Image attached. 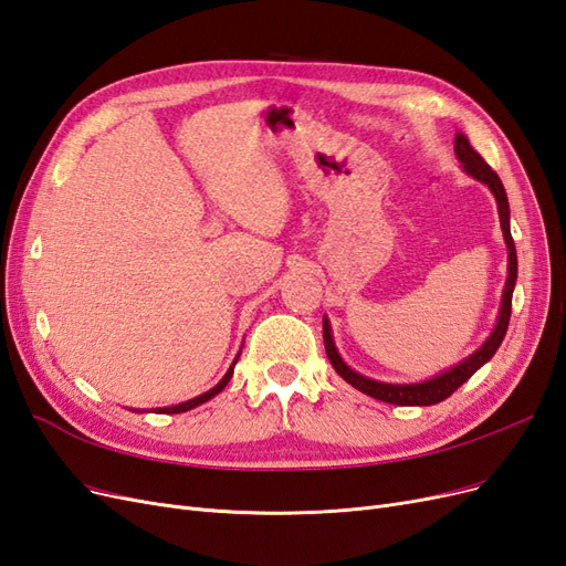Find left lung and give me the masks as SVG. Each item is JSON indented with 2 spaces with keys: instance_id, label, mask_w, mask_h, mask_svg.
<instances>
[{
  "instance_id": "1",
  "label": "left lung",
  "mask_w": 566,
  "mask_h": 566,
  "mask_svg": "<svg viewBox=\"0 0 566 566\" xmlns=\"http://www.w3.org/2000/svg\"><path fill=\"white\" fill-rule=\"evenodd\" d=\"M453 153H455V157H459V161L463 164V171L468 176L475 178V180H480V184H484L491 190V195L496 197L501 230H503V240H505V247H507V277H505V286H503V298H501V310H499V317H496V326H494V329H491L489 338L480 345L475 353L468 355L459 364H453V367L440 371V374L428 378V380H418V382H386V380H376V378H369V376L357 374L355 369H350L348 364L343 361V357L338 355L329 317L324 315V319H322L326 357H329L336 374L345 382H350V386L357 388L359 392L369 395L374 399H380V402L397 405V407H430V405H437V402H444V399L453 390H459L472 374H475L480 367H484V364L496 355L499 345L503 343L505 332H507L510 310H513V291H515V282H517V251H515L513 234H510V205H507L505 188L501 184L499 174L489 167V164L482 159V155L475 148H472L465 134H455Z\"/></svg>"
}]
</instances>
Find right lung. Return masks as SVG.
I'll return each mask as SVG.
<instances>
[{"label": "right lung", "instance_id": "obj_1", "mask_svg": "<svg viewBox=\"0 0 566 566\" xmlns=\"http://www.w3.org/2000/svg\"><path fill=\"white\" fill-rule=\"evenodd\" d=\"M237 359H240V353H237V357L232 359V364H230V369L226 371V376L216 382V386L211 388V390H207V392H202V395H197V397H192V399H188V402H180V405H174V407H164V409H159V413H184V411H190V409H195V407H199V405H205V402H209L211 397H216L218 392H221L228 382H230V378H232V371H234V364H237ZM134 411H138V409H134ZM140 413H143V409H140Z\"/></svg>", "mask_w": 566, "mask_h": 566}]
</instances>
